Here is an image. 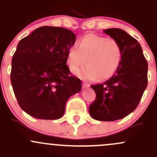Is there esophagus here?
Listing matches in <instances>:
<instances>
[{"instance_id": "1", "label": "esophagus", "mask_w": 157, "mask_h": 157, "mask_svg": "<svg viewBox=\"0 0 157 157\" xmlns=\"http://www.w3.org/2000/svg\"><path fill=\"white\" fill-rule=\"evenodd\" d=\"M90 86V85L89 84L87 83H85V82H83V88H89Z\"/></svg>"}]
</instances>
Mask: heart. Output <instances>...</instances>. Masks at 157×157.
<instances>
[{
    "instance_id": "b5f03b06",
    "label": "heart",
    "mask_w": 157,
    "mask_h": 157,
    "mask_svg": "<svg viewBox=\"0 0 157 157\" xmlns=\"http://www.w3.org/2000/svg\"><path fill=\"white\" fill-rule=\"evenodd\" d=\"M77 46V48L71 47L68 50L66 63L71 71H75L86 62V67L75 72L82 79L107 80L119 67L122 54L115 39L90 33L80 38Z\"/></svg>"
}]
</instances>
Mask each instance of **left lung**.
<instances>
[{
  "label": "left lung",
  "instance_id": "8db88e82",
  "mask_svg": "<svg viewBox=\"0 0 157 157\" xmlns=\"http://www.w3.org/2000/svg\"><path fill=\"white\" fill-rule=\"evenodd\" d=\"M121 49V60L115 74L103 83L91 85L96 99L89 107L94 119L112 121L135 110L147 86L148 64L137 40L121 29L104 30Z\"/></svg>",
  "mask_w": 157,
  "mask_h": 157
}]
</instances>
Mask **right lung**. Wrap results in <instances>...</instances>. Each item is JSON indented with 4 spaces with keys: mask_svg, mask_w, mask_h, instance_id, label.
Instances as JSON below:
<instances>
[{
    "mask_svg": "<svg viewBox=\"0 0 157 157\" xmlns=\"http://www.w3.org/2000/svg\"><path fill=\"white\" fill-rule=\"evenodd\" d=\"M75 42L71 30L45 26L18 43L10 80L19 105L29 115L58 119L67 99L81 90V80L71 75L66 64L67 52Z\"/></svg>",
    "mask_w": 157,
    "mask_h": 157,
    "instance_id": "obj_1",
    "label": "right lung"
}]
</instances>
